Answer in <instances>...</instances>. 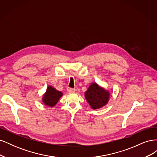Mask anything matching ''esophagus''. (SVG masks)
<instances>
[{"instance_id":"obj_1","label":"esophagus","mask_w":157,"mask_h":157,"mask_svg":"<svg viewBox=\"0 0 157 157\" xmlns=\"http://www.w3.org/2000/svg\"><path fill=\"white\" fill-rule=\"evenodd\" d=\"M67 90L68 92H75L76 91L75 88H69V87H68L67 88Z\"/></svg>"}]
</instances>
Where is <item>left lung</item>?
<instances>
[{"instance_id":"left-lung-1","label":"left lung","mask_w":157,"mask_h":157,"mask_svg":"<svg viewBox=\"0 0 157 157\" xmlns=\"http://www.w3.org/2000/svg\"><path fill=\"white\" fill-rule=\"evenodd\" d=\"M85 97L90 105L96 109L106 105L109 100V93L99 87L96 83H93L85 92Z\"/></svg>"}]
</instances>
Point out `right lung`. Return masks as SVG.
<instances>
[{"mask_svg":"<svg viewBox=\"0 0 157 157\" xmlns=\"http://www.w3.org/2000/svg\"><path fill=\"white\" fill-rule=\"evenodd\" d=\"M62 93L57 91L52 86H48L43 96V102L46 105L54 107L58 103L59 98L62 96Z\"/></svg>","mask_w":157,"mask_h":157,"instance_id":"1","label":"right lung"}]
</instances>
